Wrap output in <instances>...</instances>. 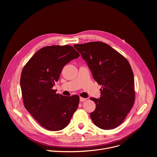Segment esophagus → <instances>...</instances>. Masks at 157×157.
<instances>
[{"instance_id":"obj_1","label":"esophagus","mask_w":157,"mask_h":157,"mask_svg":"<svg viewBox=\"0 0 157 157\" xmlns=\"http://www.w3.org/2000/svg\"><path fill=\"white\" fill-rule=\"evenodd\" d=\"M86 98H82V97H80V101L81 102H84L85 101H86Z\"/></svg>"}]
</instances>
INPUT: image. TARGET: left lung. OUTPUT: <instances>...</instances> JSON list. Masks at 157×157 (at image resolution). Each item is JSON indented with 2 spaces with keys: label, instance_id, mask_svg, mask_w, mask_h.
Masks as SVG:
<instances>
[{
  "label": "left lung",
  "instance_id": "obj_1",
  "mask_svg": "<svg viewBox=\"0 0 157 157\" xmlns=\"http://www.w3.org/2000/svg\"><path fill=\"white\" fill-rule=\"evenodd\" d=\"M87 62L95 81L102 86L101 98H91L96 105L90 114L100 128H116L125 119L135 101L134 78L127 59L109 44L92 41L75 44Z\"/></svg>",
  "mask_w": 157,
  "mask_h": 157
}]
</instances>
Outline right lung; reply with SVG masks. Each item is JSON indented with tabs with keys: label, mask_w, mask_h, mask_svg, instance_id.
I'll return each mask as SVG.
<instances>
[{
	"label": "right lung",
	"mask_w": 157,
	"mask_h": 157,
	"mask_svg": "<svg viewBox=\"0 0 157 157\" xmlns=\"http://www.w3.org/2000/svg\"><path fill=\"white\" fill-rule=\"evenodd\" d=\"M79 55L70 45L47 46L39 50L22 70L20 87L24 106L44 128L63 129L78 107V95L64 96L52 88L64 66Z\"/></svg>",
	"instance_id": "1"
}]
</instances>
